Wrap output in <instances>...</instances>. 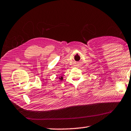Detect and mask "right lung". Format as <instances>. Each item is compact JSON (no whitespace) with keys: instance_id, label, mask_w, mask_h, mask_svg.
I'll use <instances>...</instances> for the list:
<instances>
[{"instance_id":"add662e5","label":"right lung","mask_w":131,"mask_h":131,"mask_svg":"<svg viewBox=\"0 0 131 131\" xmlns=\"http://www.w3.org/2000/svg\"><path fill=\"white\" fill-rule=\"evenodd\" d=\"M60 80H63V77H61V78H60Z\"/></svg>"}]
</instances>
